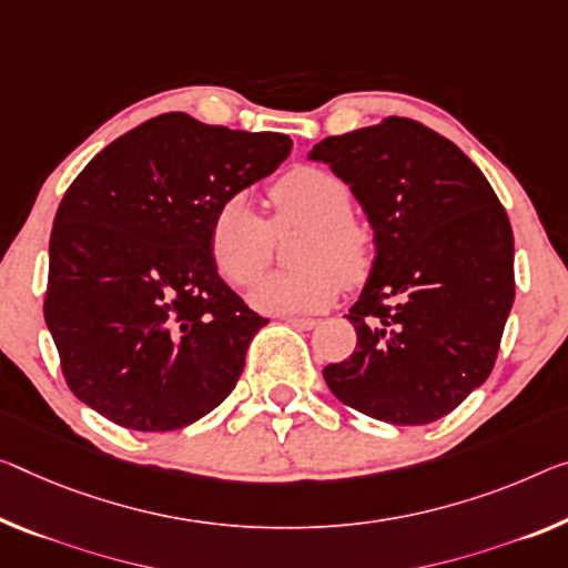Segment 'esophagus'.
Masks as SVG:
<instances>
[{
  "instance_id": "1",
  "label": "esophagus",
  "mask_w": 568,
  "mask_h": 568,
  "mask_svg": "<svg viewBox=\"0 0 568 568\" xmlns=\"http://www.w3.org/2000/svg\"><path fill=\"white\" fill-rule=\"evenodd\" d=\"M286 322H290V325L296 327V329H314L320 325V322L312 320V317H286Z\"/></svg>"
}]
</instances>
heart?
Here are the masks:
<instances>
[{
    "instance_id": "heart-1",
    "label": "heart",
    "mask_w": 568,
    "mask_h": 568,
    "mask_svg": "<svg viewBox=\"0 0 568 568\" xmlns=\"http://www.w3.org/2000/svg\"><path fill=\"white\" fill-rule=\"evenodd\" d=\"M272 221H264L243 195L225 197L211 221V256L233 286H248L274 256V233L304 229L292 251L294 272L272 274L251 302L274 314L320 312L335 302L339 282L357 284L368 274L373 235L355 221L345 180L320 168L284 172L268 187Z\"/></svg>"
}]
</instances>
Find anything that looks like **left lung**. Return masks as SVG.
<instances>
[{"mask_svg": "<svg viewBox=\"0 0 568 568\" xmlns=\"http://www.w3.org/2000/svg\"><path fill=\"white\" fill-rule=\"evenodd\" d=\"M310 160L351 185L375 261L345 314L353 355L322 375L345 406L398 426L432 424L490 375L516 300L508 213L477 164L414 119L327 136Z\"/></svg>", "mask_w": 568, "mask_h": 568, "instance_id": "obj_1", "label": "left lung"}]
</instances>
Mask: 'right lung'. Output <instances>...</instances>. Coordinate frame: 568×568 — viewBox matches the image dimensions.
I'll return each mask as SVG.
<instances>
[{
	"label": "right lung",
	"mask_w": 568,
	"mask_h": 568,
	"mask_svg": "<svg viewBox=\"0 0 568 568\" xmlns=\"http://www.w3.org/2000/svg\"><path fill=\"white\" fill-rule=\"evenodd\" d=\"M292 152L170 111L101 150L50 233L45 322L68 388L134 432H174L229 398L261 317L217 276L211 221Z\"/></svg>",
	"instance_id": "1"
}]
</instances>
